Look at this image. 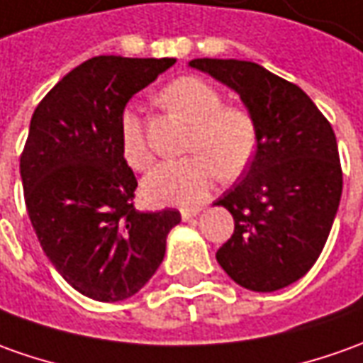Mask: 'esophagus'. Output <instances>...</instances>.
<instances>
[{
	"mask_svg": "<svg viewBox=\"0 0 363 363\" xmlns=\"http://www.w3.org/2000/svg\"><path fill=\"white\" fill-rule=\"evenodd\" d=\"M199 213H201V208H199V206H192V208H182L181 216L182 220H191V218H194Z\"/></svg>",
	"mask_w": 363,
	"mask_h": 363,
	"instance_id": "esophagus-1",
	"label": "esophagus"
}]
</instances>
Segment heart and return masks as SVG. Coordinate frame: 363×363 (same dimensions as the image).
Instances as JSON below:
<instances>
[{
  "mask_svg": "<svg viewBox=\"0 0 363 363\" xmlns=\"http://www.w3.org/2000/svg\"><path fill=\"white\" fill-rule=\"evenodd\" d=\"M162 103L192 123L184 159L161 162L145 177L143 194L150 204L192 206L206 199L216 172L224 181L240 177L252 162L258 133L252 115L242 107L224 105L220 91L199 77L174 79L159 95ZM121 152L135 171L152 162L143 121L125 109L119 121Z\"/></svg>",
  "mask_w": 363,
  "mask_h": 363,
  "instance_id": "1",
  "label": "heart"
}]
</instances>
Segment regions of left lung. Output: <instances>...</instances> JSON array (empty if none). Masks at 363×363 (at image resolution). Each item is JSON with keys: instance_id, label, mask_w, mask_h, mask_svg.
<instances>
[{"instance_id": "left-lung-1", "label": "left lung", "mask_w": 363, "mask_h": 363, "mask_svg": "<svg viewBox=\"0 0 363 363\" xmlns=\"http://www.w3.org/2000/svg\"><path fill=\"white\" fill-rule=\"evenodd\" d=\"M234 89L258 133L242 179L214 204L234 218L216 260L236 284L274 292L314 266L332 230L342 164L330 121L302 89L252 61L192 59Z\"/></svg>"}]
</instances>
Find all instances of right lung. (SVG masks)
<instances>
[{
  "mask_svg": "<svg viewBox=\"0 0 363 363\" xmlns=\"http://www.w3.org/2000/svg\"><path fill=\"white\" fill-rule=\"evenodd\" d=\"M177 59L99 55L41 99L19 159L39 244L63 280L99 302L137 294L164 258L181 213L135 208V172L121 152L129 99Z\"/></svg>",
  "mask_w": 363,
  "mask_h": 363,
  "instance_id": "add662e5",
  "label": "right lung"
}]
</instances>
